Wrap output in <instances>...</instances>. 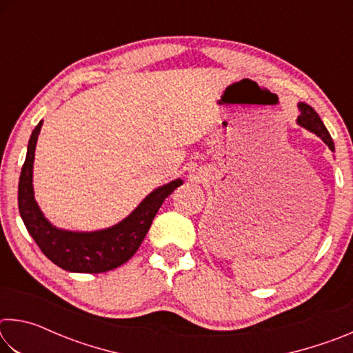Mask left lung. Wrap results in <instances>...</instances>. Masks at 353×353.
Returning a JSON list of instances; mask_svg holds the SVG:
<instances>
[{"label":"left lung","mask_w":353,"mask_h":353,"mask_svg":"<svg viewBox=\"0 0 353 353\" xmlns=\"http://www.w3.org/2000/svg\"><path fill=\"white\" fill-rule=\"evenodd\" d=\"M299 110H301V115L297 117V124L299 126L305 128L310 132H313L319 137V139L325 143V145L330 148V151L334 152V145L330 134H328L327 128L322 123V119L319 118L318 113L313 109L312 105H308L305 103H299Z\"/></svg>","instance_id":"1"}]
</instances>
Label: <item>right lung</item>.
<instances>
[{"instance_id": "add662e5", "label": "right lung", "mask_w": 353, "mask_h": 353, "mask_svg": "<svg viewBox=\"0 0 353 353\" xmlns=\"http://www.w3.org/2000/svg\"><path fill=\"white\" fill-rule=\"evenodd\" d=\"M41 124L43 121L35 126L29 139L26 160L19 182V208L29 235L34 238L41 252L65 271L98 274L115 270L139 250L163 201L181 187L183 181L176 179L163 187L155 188L128 218L107 229L94 232L59 229L45 218L34 199V155Z\"/></svg>"}]
</instances>
